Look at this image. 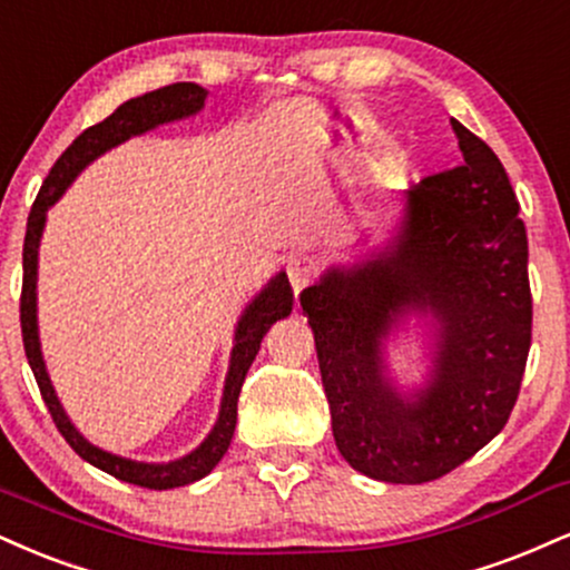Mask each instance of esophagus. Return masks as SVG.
I'll return each instance as SVG.
<instances>
[{
  "instance_id": "esophagus-1",
  "label": "esophagus",
  "mask_w": 570,
  "mask_h": 570,
  "mask_svg": "<svg viewBox=\"0 0 570 570\" xmlns=\"http://www.w3.org/2000/svg\"><path fill=\"white\" fill-rule=\"evenodd\" d=\"M321 271V263L315 255H307V252H297V255L289 257V263H286V276L292 281V289L297 294L303 286L311 284V281L318 276Z\"/></svg>"
}]
</instances>
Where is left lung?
Segmentation results:
<instances>
[{
  "label": "left lung",
  "instance_id": "obj_1",
  "mask_svg": "<svg viewBox=\"0 0 570 570\" xmlns=\"http://www.w3.org/2000/svg\"><path fill=\"white\" fill-rule=\"evenodd\" d=\"M462 164L409 190L395 252L326 273L299 294L340 454L385 483L449 475L502 433L520 395L533 299L520 202L502 161L451 119ZM406 304L442 321L436 380L403 404L381 376L379 337Z\"/></svg>",
  "mask_w": 570,
  "mask_h": 570
}]
</instances>
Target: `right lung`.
I'll return each instance as SVG.
<instances>
[{
	"mask_svg": "<svg viewBox=\"0 0 570 570\" xmlns=\"http://www.w3.org/2000/svg\"><path fill=\"white\" fill-rule=\"evenodd\" d=\"M204 92L202 87L194 81H177V85L154 89L146 92L142 98H132L121 102L108 119L98 121V125L87 127L77 140L68 146L60 159L52 164L50 175L39 188L37 202L29 212V225H26V238H23V289H20V334H23V347L26 358L33 376H37L39 393L45 397V406L50 411L55 428L66 438V443L71 445L85 462L95 464V468L108 472V475L119 478L125 483H135L140 489H177V485H188L198 481V478L209 475L215 470V464L223 459L228 451L233 430H236V409H238V393H242L244 376L249 372L252 361L259 351V342L267 334V328L276 324L278 318L292 313V286L286 273H278L276 278L267 284V289L259 294L255 303L249 305V311L242 315L236 328V347H233L230 358V372L228 382H225V395H223V409H219V420L212 430L207 441H204L194 454L185 459H177L173 464H142L132 462V459H121L108 454V451L98 449V445L87 443L85 438L77 433L68 416L60 409L55 390L50 385V376L45 372L42 353H39V337H37V246L39 236L45 228V212L58 202V196L68 188V183L79 175V169L100 156L102 150L119 146L127 137L146 132V129L164 125V121L183 119V116L196 114L204 106Z\"/></svg>",
	"mask_w": 570,
	"mask_h": 570,
	"instance_id": "right-lung-1",
	"label": "right lung"
}]
</instances>
